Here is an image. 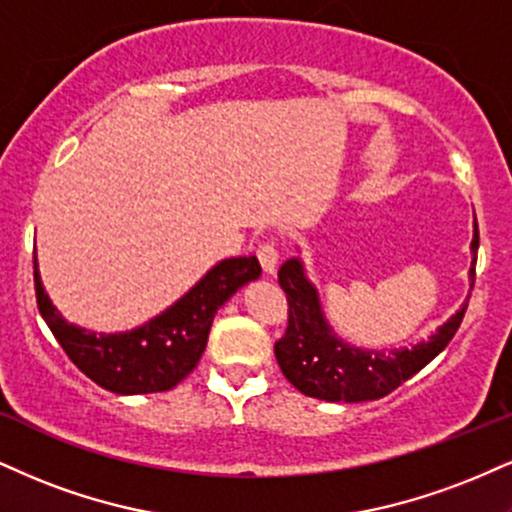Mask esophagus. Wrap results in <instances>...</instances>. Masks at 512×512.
Masks as SVG:
<instances>
[{
  "mask_svg": "<svg viewBox=\"0 0 512 512\" xmlns=\"http://www.w3.org/2000/svg\"><path fill=\"white\" fill-rule=\"evenodd\" d=\"M257 260H260L264 272L274 274L276 264H279V250H276V243H272V240L262 243L260 248H257Z\"/></svg>",
  "mask_w": 512,
  "mask_h": 512,
  "instance_id": "esophagus-1",
  "label": "esophagus"
}]
</instances>
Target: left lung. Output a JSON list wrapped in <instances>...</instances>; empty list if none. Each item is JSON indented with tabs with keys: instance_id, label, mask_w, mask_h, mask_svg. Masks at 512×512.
Listing matches in <instances>:
<instances>
[{
	"instance_id": "left-lung-1",
	"label": "left lung",
	"mask_w": 512,
	"mask_h": 512,
	"mask_svg": "<svg viewBox=\"0 0 512 512\" xmlns=\"http://www.w3.org/2000/svg\"><path fill=\"white\" fill-rule=\"evenodd\" d=\"M479 231L474 224L470 279L474 283L477 267ZM279 286L288 300V326L274 346L276 362L283 377L305 396L329 400V403H362L389 396L403 381L417 374L434 360L463 322L467 303L441 326L429 341L400 350H360L343 343L326 324L319 295L307 281L303 262L298 257L283 262Z\"/></svg>"
}]
</instances>
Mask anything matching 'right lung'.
<instances>
[{"mask_svg":"<svg viewBox=\"0 0 512 512\" xmlns=\"http://www.w3.org/2000/svg\"><path fill=\"white\" fill-rule=\"evenodd\" d=\"M33 269L40 315L59 346L85 377L121 396L169 391L186 379L205 353L219 307L262 274L255 255L231 257L209 269L181 300L147 324L123 334H95L59 315L42 288L35 255Z\"/></svg>","mask_w":512,"mask_h":512,"instance_id":"add662e5","label":"right lung"}]
</instances>
